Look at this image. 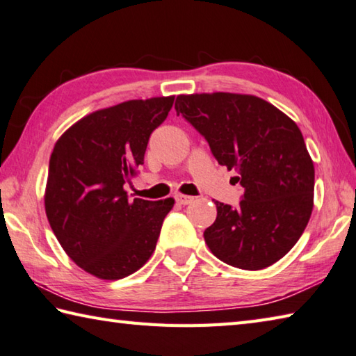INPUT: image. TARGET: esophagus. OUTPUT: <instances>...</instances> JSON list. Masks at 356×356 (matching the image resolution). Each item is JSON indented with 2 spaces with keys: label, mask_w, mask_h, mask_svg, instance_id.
Masks as SVG:
<instances>
[{
  "label": "esophagus",
  "mask_w": 356,
  "mask_h": 356,
  "mask_svg": "<svg viewBox=\"0 0 356 356\" xmlns=\"http://www.w3.org/2000/svg\"><path fill=\"white\" fill-rule=\"evenodd\" d=\"M176 200H177V204H180V205H188V204H191L194 197L185 196V194H176Z\"/></svg>",
  "instance_id": "34e87169"
}]
</instances>
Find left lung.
<instances>
[{
	"label": "left lung",
	"instance_id": "left-lung-1",
	"mask_svg": "<svg viewBox=\"0 0 356 356\" xmlns=\"http://www.w3.org/2000/svg\"><path fill=\"white\" fill-rule=\"evenodd\" d=\"M182 114L213 156L243 188L238 208L214 200L218 218L204 232L211 253L228 266H273L301 238L313 210L315 166L298 124L256 95H177Z\"/></svg>",
	"mask_w": 356,
	"mask_h": 356
}]
</instances>
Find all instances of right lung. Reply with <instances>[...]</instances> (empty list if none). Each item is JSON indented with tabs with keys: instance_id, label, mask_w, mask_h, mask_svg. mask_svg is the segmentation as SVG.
I'll return each mask as SVG.
<instances>
[{
	"instance_id": "right-lung-1",
	"label": "right lung",
	"mask_w": 356,
	"mask_h": 356,
	"mask_svg": "<svg viewBox=\"0 0 356 356\" xmlns=\"http://www.w3.org/2000/svg\"><path fill=\"white\" fill-rule=\"evenodd\" d=\"M174 95L128 100L80 118L49 160L44 208L66 254L86 273L117 281L143 267L174 199L128 200L124 184L143 165L151 132Z\"/></svg>"
}]
</instances>
